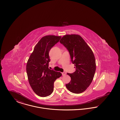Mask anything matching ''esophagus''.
<instances>
[{
    "label": "esophagus",
    "mask_w": 120,
    "mask_h": 120,
    "mask_svg": "<svg viewBox=\"0 0 120 120\" xmlns=\"http://www.w3.org/2000/svg\"><path fill=\"white\" fill-rule=\"evenodd\" d=\"M66 72H62V75H66Z\"/></svg>",
    "instance_id": "34e87169"
}]
</instances>
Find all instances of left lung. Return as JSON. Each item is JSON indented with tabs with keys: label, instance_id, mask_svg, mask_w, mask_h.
Masks as SVG:
<instances>
[{
	"label": "left lung",
	"instance_id": "8db88e82",
	"mask_svg": "<svg viewBox=\"0 0 120 120\" xmlns=\"http://www.w3.org/2000/svg\"><path fill=\"white\" fill-rule=\"evenodd\" d=\"M68 50L75 71L68 73L71 80L66 85L75 94L85 91L91 84L96 71L95 59L90 48L78 34H66L60 41Z\"/></svg>",
	"mask_w": 120,
	"mask_h": 120
}]
</instances>
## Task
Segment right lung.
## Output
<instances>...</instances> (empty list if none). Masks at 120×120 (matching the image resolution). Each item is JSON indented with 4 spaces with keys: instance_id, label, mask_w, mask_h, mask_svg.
<instances>
[{
    "instance_id": "1",
    "label": "right lung",
    "mask_w": 120,
    "mask_h": 120,
    "mask_svg": "<svg viewBox=\"0 0 120 120\" xmlns=\"http://www.w3.org/2000/svg\"><path fill=\"white\" fill-rule=\"evenodd\" d=\"M61 36L52 35L42 37L35 46L26 64L29 82L34 93L40 97L50 95L53 91V84L62 73L49 68L50 61L49 52L59 42Z\"/></svg>"
}]
</instances>
